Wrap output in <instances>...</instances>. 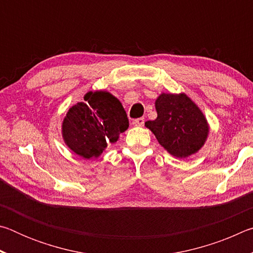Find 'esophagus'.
Segmentation results:
<instances>
[{"instance_id":"esophagus-1","label":"esophagus","mask_w":253,"mask_h":253,"mask_svg":"<svg viewBox=\"0 0 253 253\" xmlns=\"http://www.w3.org/2000/svg\"><path fill=\"white\" fill-rule=\"evenodd\" d=\"M144 124H145V119L143 117L136 118V119H134V121H132V125L136 126V127H142V126H144Z\"/></svg>"}]
</instances>
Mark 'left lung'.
Segmentation results:
<instances>
[{
	"label": "left lung",
	"mask_w": 253,
	"mask_h": 253,
	"mask_svg": "<svg viewBox=\"0 0 253 253\" xmlns=\"http://www.w3.org/2000/svg\"><path fill=\"white\" fill-rule=\"evenodd\" d=\"M157 118L145 123L170 155L186 158L199 152L209 135L202 111L185 93H161L155 101Z\"/></svg>",
	"instance_id": "1"
}]
</instances>
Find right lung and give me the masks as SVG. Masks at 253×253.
<instances>
[{"label":"right lung","instance_id":"right-lung-1","mask_svg":"<svg viewBox=\"0 0 253 253\" xmlns=\"http://www.w3.org/2000/svg\"><path fill=\"white\" fill-rule=\"evenodd\" d=\"M68 110L62 123V137L68 147L85 160L99 157L109 143H116L125 131L127 114L108 91H89Z\"/></svg>","mask_w":253,"mask_h":253}]
</instances>
